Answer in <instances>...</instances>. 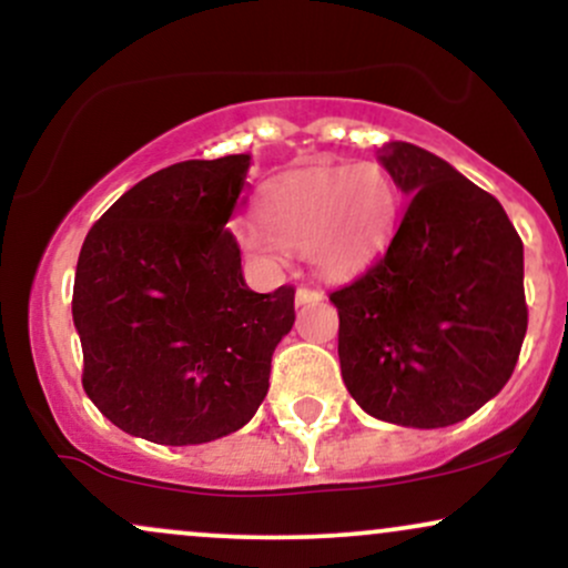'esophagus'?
<instances>
[{"label": "esophagus", "mask_w": 568, "mask_h": 568, "mask_svg": "<svg viewBox=\"0 0 568 568\" xmlns=\"http://www.w3.org/2000/svg\"><path fill=\"white\" fill-rule=\"evenodd\" d=\"M323 293L315 291V288H306V285H302V288H296V304H312V302H321Z\"/></svg>", "instance_id": "obj_1"}]
</instances>
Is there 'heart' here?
I'll list each match as a JSON object with an SVG mask.
<instances>
[{
	"mask_svg": "<svg viewBox=\"0 0 568 568\" xmlns=\"http://www.w3.org/2000/svg\"><path fill=\"white\" fill-rule=\"evenodd\" d=\"M397 211L395 179L379 162L312 165L264 186L262 221H243L237 243L264 266H280L293 247L317 275L344 277L382 251Z\"/></svg>",
	"mask_w": 568,
	"mask_h": 568,
	"instance_id": "obj_1",
	"label": "heart"
}]
</instances>
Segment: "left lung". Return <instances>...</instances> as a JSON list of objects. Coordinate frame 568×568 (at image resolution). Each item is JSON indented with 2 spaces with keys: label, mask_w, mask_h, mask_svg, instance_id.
Returning <instances> with one entry per match:
<instances>
[{
  "label": "left lung",
  "mask_w": 568,
  "mask_h": 568,
  "mask_svg": "<svg viewBox=\"0 0 568 568\" xmlns=\"http://www.w3.org/2000/svg\"><path fill=\"white\" fill-rule=\"evenodd\" d=\"M379 160L408 202L387 253L331 293L342 379L376 419L448 427L518 363L524 243L497 197L427 149L389 141Z\"/></svg>",
  "instance_id": "8db88e82"
}]
</instances>
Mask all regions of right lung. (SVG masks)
<instances>
[{
    "mask_svg": "<svg viewBox=\"0 0 568 568\" xmlns=\"http://www.w3.org/2000/svg\"><path fill=\"white\" fill-rule=\"evenodd\" d=\"M251 154L146 175L95 221L74 275L82 387L112 425L160 446L224 438L270 389L296 321L291 285H245L226 221Z\"/></svg>",
    "mask_w": 568,
    "mask_h": 568,
    "instance_id": "add662e5",
    "label": "right lung"
}]
</instances>
